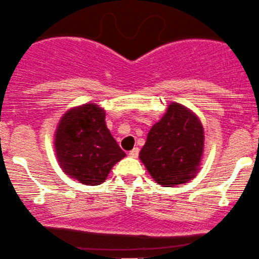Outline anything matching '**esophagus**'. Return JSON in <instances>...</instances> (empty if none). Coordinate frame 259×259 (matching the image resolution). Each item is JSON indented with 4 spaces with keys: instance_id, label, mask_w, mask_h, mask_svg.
I'll return each instance as SVG.
<instances>
[{
    "instance_id": "esophagus-1",
    "label": "esophagus",
    "mask_w": 259,
    "mask_h": 259,
    "mask_svg": "<svg viewBox=\"0 0 259 259\" xmlns=\"http://www.w3.org/2000/svg\"><path fill=\"white\" fill-rule=\"evenodd\" d=\"M138 154H139V148L136 147L130 152V156H132V158H137Z\"/></svg>"
}]
</instances>
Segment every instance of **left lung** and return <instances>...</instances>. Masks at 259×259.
<instances>
[{"mask_svg": "<svg viewBox=\"0 0 259 259\" xmlns=\"http://www.w3.org/2000/svg\"><path fill=\"white\" fill-rule=\"evenodd\" d=\"M204 147L203 126L187 107L172 103L148 133L139 159L164 187L185 184L196 175Z\"/></svg>", "mask_w": 259, "mask_h": 259, "instance_id": "left-lung-1", "label": "left lung"}]
</instances>
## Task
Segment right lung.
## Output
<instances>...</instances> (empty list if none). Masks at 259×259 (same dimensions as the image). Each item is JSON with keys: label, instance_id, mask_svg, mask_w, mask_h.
I'll use <instances>...</instances> for the list:
<instances>
[{"label": "right lung", "instance_id": "right-lung-1", "mask_svg": "<svg viewBox=\"0 0 259 259\" xmlns=\"http://www.w3.org/2000/svg\"><path fill=\"white\" fill-rule=\"evenodd\" d=\"M55 149L63 171L84 185L103 184L126 156L107 130L105 111L95 104L69 110L61 118Z\"/></svg>", "mask_w": 259, "mask_h": 259}]
</instances>
